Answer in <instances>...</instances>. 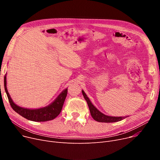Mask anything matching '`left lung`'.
<instances>
[{"label":"left lung","mask_w":160,"mask_h":160,"mask_svg":"<svg viewBox=\"0 0 160 160\" xmlns=\"http://www.w3.org/2000/svg\"><path fill=\"white\" fill-rule=\"evenodd\" d=\"M82 92L83 95V97H84L85 100H86V102L88 104L91 115L92 117H93L96 121L101 122H113L120 121L125 119L126 117H110V116H108L102 113L101 112H99L93 104H92L90 100L84 93V91H82Z\"/></svg>","instance_id":"obj_1"}]
</instances>
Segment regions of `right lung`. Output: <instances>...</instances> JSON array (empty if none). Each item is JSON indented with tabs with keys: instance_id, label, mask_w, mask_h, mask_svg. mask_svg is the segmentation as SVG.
<instances>
[{
	"instance_id": "1",
	"label": "right lung",
	"mask_w": 160,
	"mask_h": 160,
	"mask_svg": "<svg viewBox=\"0 0 160 160\" xmlns=\"http://www.w3.org/2000/svg\"><path fill=\"white\" fill-rule=\"evenodd\" d=\"M4 89L8 96V100L13 110L24 117L25 119L36 122H43L50 121L55 119L56 117L60 113L62 109L65 102V98L67 95V89L63 90L62 93L58 95L54 101L48 105V106L30 110V109L23 108L17 106L12 100L6 88V77H4Z\"/></svg>"
}]
</instances>
